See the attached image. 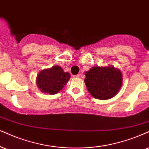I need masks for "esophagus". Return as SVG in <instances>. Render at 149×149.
<instances>
[{
	"instance_id": "34e87169",
	"label": "esophagus",
	"mask_w": 149,
	"mask_h": 149,
	"mask_svg": "<svg viewBox=\"0 0 149 149\" xmlns=\"http://www.w3.org/2000/svg\"><path fill=\"white\" fill-rule=\"evenodd\" d=\"M79 76H80L79 74H77V75H75V76H74V78H79Z\"/></svg>"
}]
</instances>
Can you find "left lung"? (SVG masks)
<instances>
[{
    "mask_svg": "<svg viewBox=\"0 0 149 149\" xmlns=\"http://www.w3.org/2000/svg\"><path fill=\"white\" fill-rule=\"evenodd\" d=\"M88 91L95 99L106 100L115 96L122 86V74L114 66L93 67L86 72Z\"/></svg>",
    "mask_w": 149,
    "mask_h": 149,
    "instance_id": "1",
    "label": "left lung"
}]
</instances>
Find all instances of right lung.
Here are the masks:
<instances>
[{
	"label": "right lung",
	"instance_id": "obj_1",
	"mask_svg": "<svg viewBox=\"0 0 149 149\" xmlns=\"http://www.w3.org/2000/svg\"><path fill=\"white\" fill-rule=\"evenodd\" d=\"M70 78L68 72H65L60 66L54 65L40 72L36 77V85L42 93L55 95L63 89Z\"/></svg>",
	"mask_w": 149,
	"mask_h": 149
}]
</instances>
